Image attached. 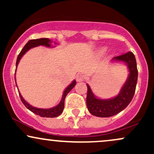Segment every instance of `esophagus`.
Returning <instances> with one entry per match:
<instances>
[{
	"label": "esophagus",
	"mask_w": 154,
	"mask_h": 154,
	"mask_svg": "<svg viewBox=\"0 0 154 154\" xmlns=\"http://www.w3.org/2000/svg\"><path fill=\"white\" fill-rule=\"evenodd\" d=\"M84 79H85V77L83 75H77V77H76V80H77V82H82V81L84 80Z\"/></svg>",
	"instance_id": "34e87169"
}]
</instances>
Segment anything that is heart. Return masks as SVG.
Here are the masks:
<instances>
[{"mask_svg":"<svg viewBox=\"0 0 154 154\" xmlns=\"http://www.w3.org/2000/svg\"><path fill=\"white\" fill-rule=\"evenodd\" d=\"M106 51V48H102L100 50V52L101 53V54H103V53L105 52Z\"/></svg>","mask_w":154,"mask_h":154,"instance_id":"obj_1","label":"heart"}]
</instances>
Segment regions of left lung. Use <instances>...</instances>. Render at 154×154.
I'll list each match as a JSON object with an SVG mask.
<instances>
[{"label":"left lung","mask_w":154,"mask_h":154,"mask_svg":"<svg viewBox=\"0 0 154 154\" xmlns=\"http://www.w3.org/2000/svg\"><path fill=\"white\" fill-rule=\"evenodd\" d=\"M111 61H122L126 63L130 74L119 94L111 99L97 98L92 92L89 85L87 84L86 103L88 109L91 114L98 117H110L119 114L131 102L135 92L138 72L135 55L129 51L121 56L114 57Z\"/></svg>","instance_id":"obj_1"}]
</instances>
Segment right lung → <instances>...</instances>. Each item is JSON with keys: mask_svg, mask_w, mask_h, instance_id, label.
<instances>
[{"mask_svg": "<svg viewBox=\"0 0 154 154\" xmlns=\"http://www.w3.org/2000/svg\"><path fill=\"white\" fill-rule=\"evenodd\" d=\"M51 40L48 38H40V39H35V40H30L27 42V43L24 45V47L23 48L22 50L21 51V52L19 53L18 57H17V63H16V67L17 68V66H18V63L20 61V59H22V57L24 56V54H26V52L27 51H29L30 48H32L34 47L39 46V45H44V46L46 47H51ZM17 68H16V70H17ZM16 79V78H15ZM16 81V80H15ZM17 84V82H16ZM76 85V81L74 80L67 87L65 91H63L62 98H61V101L60 103L58 104L56 106L51 108V109H38V108L34 107L32 106H31L30 104H29L23 98L22 95L20 94L19 91V97H20L21 100L24 105L26 107V109H29V111H31L32 112L35 113L37 115H39L42 117H56V116H59L61 113L63 112V108H64V100L65 98H66V95L68 94L69 92Z\"/></svg>", "mask_w": 154, "mask_h": 154, "instance_id": "right-lung-1", "label": "right lung"}]
</instances>
